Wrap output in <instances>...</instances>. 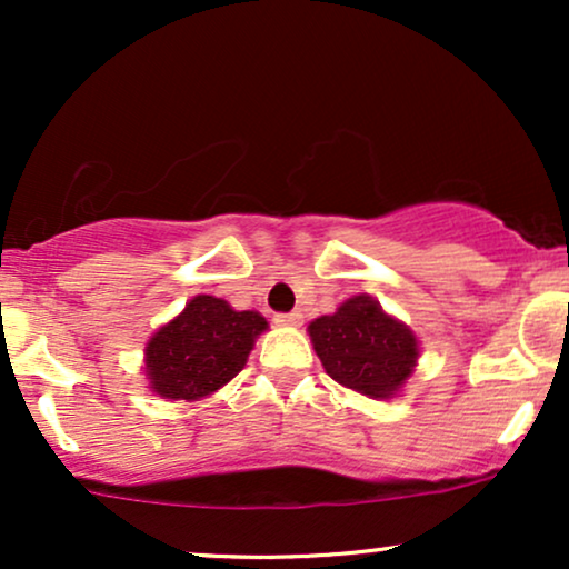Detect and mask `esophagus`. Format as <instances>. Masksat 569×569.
Masks as SVG:
<instances>
[{
  "instance_id": "34e87169",
  "label": "esophagus",
  "mask_w": 569,
  "mask_h": 569,
  "mask_svg": "<svg viewBox=\"0 0 569 569\" xmlns=\"http://www.w3.org/2000/svg\"><path fill=\"white\" fill-rule=\"evenodd\" d=\"M299 321H302V312H299V310L278 312V316H276V323H280V326H297Z\"/></svg>"
}]
</instances>
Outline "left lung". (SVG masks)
Wrapping results in <instances>:
<instances>
[{"label": "left lung", "mask_w": 569, "mask_h": 569, "mask_svg": "<svg viewBox=\"0 0 569 569\" xmlns=\"http://www.w3.org/2000/svg\"><path fill=\"white\" fill-rule=\"evenodd\" d=\"M326 375L369 398H390L415 371V331L382 310L380 302L358 293L331 316L307 326Z\"/></svg>", "instance_id": "8db88e82"}]
</instances>
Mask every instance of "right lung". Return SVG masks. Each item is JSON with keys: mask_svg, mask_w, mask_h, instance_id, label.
<instances>
[{"mask_svg": "<svg viewBox=\"0 0 569 569\" xmlns=\"http://www.w3.org/2000/svg\"><path fill=\"white\" fill-rule=\"evenodd\" d=\"M267 321L253 310H232L224 299L198 293L160 326L143 350L149 388L171 401L217 393L246 367Z\"/></svg>", "mask_w": 569, "mask_h": 569, "instance_id": "add662e5", "label": "right lung"}]
</instances>
